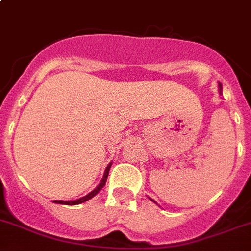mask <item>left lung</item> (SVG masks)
I'll return each mask as SVG.
<instances>
[{
	"label": "left lung",
	"instance_id": "8db88e82",
	"mask_svg": "<svg viewBox=\"0 0 251 251\" xmlns=\"http://www.w3.org/2000/svg\"><path fill=\"white\" fill-rule=\"evenodd\" d=\"M219 88H222V86H221V84H219ZM151 201H154V200H152V199H150Z\"/></svg>",
	"mask_w": 251,
	"mask_h": 251
}]
</instances>
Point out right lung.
<instances>
[{"label": "right lung", "mask_w": 251, "mask_h": 251, "mask_svg": "<svg viewBox=\"0 0 251 251\" xmlns=\"http://www.w3.org/2000/svg\"><path fill=\"white\" fill-rule=\"evenodd\" d=\"M111 168V163L106 167V169H105V173H103V177L102 179H101V182L99 183V186H97L93 191H91L88 195L83 196V198L78 199V200H73V201H63V200H55L53 202H56V204H65V205H76V204H82V202L87 201V200H90V199H92L93 196L97 195L99 194V191H101V188L105 186V183H106V179H107V176H109V171H110Z\"/></svg>", "instance_id": "obj_1"}]
</instances>
